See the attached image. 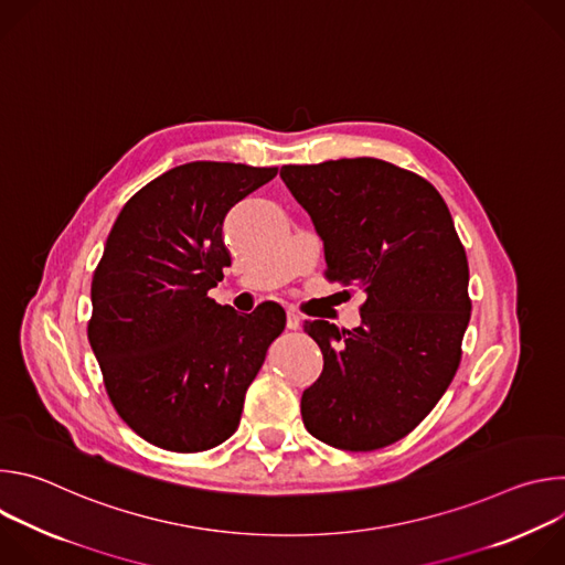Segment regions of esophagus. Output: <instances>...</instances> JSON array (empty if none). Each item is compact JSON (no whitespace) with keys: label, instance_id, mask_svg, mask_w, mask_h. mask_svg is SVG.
I'll return each mask as SVG.
<instances>
[{"label":"esophagus","instance_id":"esophagus-1","mask_svg":"<svg viewBox=\"0 0 565 565\" xmlns=\"http://www.w3.org/2000/svg\"><path fill=\"white\" fill-rule=\"evenodd\" d=\"M299 327H301L299 315L292 312V310H288V315H286V329H288V331H297Z\"/></svg>","mask_w":565,"mask_h":565}]
</instances>
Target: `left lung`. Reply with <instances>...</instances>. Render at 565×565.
Segmentation results:
<instances>
[{
	"instance_id": "left-lung-1",
	"label": "left lung",
	"mask_w": 565,
	"mask_h": 565,
	"mask_svg": "<svg viewBox=\"0 0 565 565\" xmlns=\"http://www.w3.org/2000/svg\"><path fill=\"white\" fill-rule=\"evenodd\" d=\"M324 244L327 277L364 292L360 327L303 331L324 371L301 395L310 436L373 451L407 436L447 391L469 324V268L438 190L377 158L284 166Z\"/></svg>"
}]
</instances>
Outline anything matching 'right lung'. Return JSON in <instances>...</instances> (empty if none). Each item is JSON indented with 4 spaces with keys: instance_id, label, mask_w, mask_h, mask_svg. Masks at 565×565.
<instances>
[{
    "instance_id": "right-lung-1",
    "label": "right lung",
    "mask_w": 565,
    "mask_h": 565,
    "mask_svg": "<svg viewBox=\"0 0 565 565\" xmlns=\"http://www.w3.org/2000/svg\"><path fill=\"white\" fill-rule=\"evenodd\" d=\"M277 177L241 163L179 166L118 214L92 281L89 342L118 416L179 454L227 440L286 312L218 306L207 290L232 264L230 210Z\"/></svg>"
}]
</instances>
